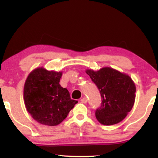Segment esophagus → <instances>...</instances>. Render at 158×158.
<instances>
[{"mask_svg":"<svg viewBox=\"0 0 158 158\" xmlns=\"http://www.w3.org/2000/svg\"><path fill=\"white\" fill-rule=\"evenodd\" d=\"M81 102L82 103H84V104H85L88 102V100H87V99L85 98H83L81 100Z\"/></svg>","mask_w":158,"mask_h":158,"instance_id":"1","label":"esophagus"}]
</instances>
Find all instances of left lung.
<instances>
[{
    "label": "left lung",
    "instance_id": "obj_1",
    "mask_svg": "<svg viewBox=\"0 0 158 158\" xmlns=\"http://www.w3.org/2000/svg\"><path fill=\"white\" fill-rule=\"evenodd\" d=\"M85 73L101 95V105L95 111L98 121L105 125L122 121L132 110L135 100L136 86L131 77L111 68L87 69Z\"/></svg>",
    "mask_w": 158,
    "mask_h": 158
}]
</instances>
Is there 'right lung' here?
I'll use <instances>...</instances> for the list:
<instances>
[{
    "mask_svg": "<svg viewBox=\"0 0 158 158\" xmlns=\"http://www.w3.org/2000/svg\"><path fill=\"white\" fill-rule=\"evenodd\" d=\"M62 72L35 69L29 74L23 89L26 108L40 123L60 124L78 102L72 100L67 89L60 86Z\"/></svg>",
    "mask_w": 158,
    "mask_h": 158,
    "instance_id": "obj_1",
    "label": "right lung"
}]
</instances>
